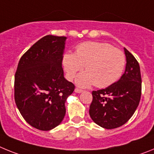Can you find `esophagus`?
I'll return each instance as SVG.
<instances>
[{"label": "esophagus", "mask_w": 154, "mask_h": 154, "mask_svg": "<svg viewBox=\"0 0 154 154\" xmlns=\"http://www.w3.org/2000/svg\"><path fill=\"white\" fill-rule=\"evenodd\" d=\"M83 92V90H82V89H78V88H76L75 89V92H76V93H81V92Z\"/></svg>", "instance_id": "1"}]
</instances>
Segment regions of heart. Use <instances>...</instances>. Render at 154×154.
I'll use <instances>...</instances> for the list:
<instances>
[{"mask_svg":"<svg viewBox=\"0 0 154 154\" xmlns=\"http://www.w3.org/2000/svg\"><path fill=\"white\" fill-rule=\"evenodd\" d=\"M62 65L69 79L85 68V72L76 77L79 86L96 85L105 88L116 82L123 75L126 66V56L121 50L106 42H86L78 45L75 53L65 52Z\"/></svg>","mask_w":154,"mask_h":154,"instance_id":"b5f03b06","label":"heart"}]
</instances>
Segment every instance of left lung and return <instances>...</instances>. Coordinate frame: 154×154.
I'll list each match as a JSON object with an SVG mask.
<instances>
[{
  "instance_id": "obj_1",
  "label": "left lung",
  "mask_w": 154,
  "mask_h": 154,
  "mask_svg": "<svg viewBox=\"0 0 154 154\" xmlns=\"http://www.w3.org/2000/svg\"><path fill=\"white\" fill-rule=\"evenodd\" d=\"M126 65L119 81L106 89L92 91L89 115L94 123L105 129L123 126L135 112L141 96L140 65L124 48Z\"/></svg>"
}]
</instances>
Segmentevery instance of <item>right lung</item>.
I'll return each mask as SVG.
<instances>
[{"instance_id":"add662e5","label":"right lung","mask_w":154,"mask_h":154,"mask_svg":"<svg viewBox=\"0 0 154 154\" xmlns=\"http://www.w3.org/2000/svg\"><path fill=\"white\" fill-rule=\"evenodd\" d=\"M66 37L46 35L24 53L14 76V100L25 121L48 130L62 123L65 103L75 85L64 77L62 60Z\"/></svg>"}]
</instances>
